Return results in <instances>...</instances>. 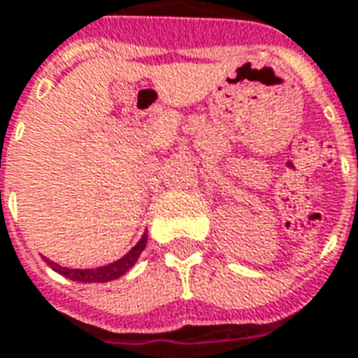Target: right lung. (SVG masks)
Instances as JSON below:
<instances>
[{
	"instance_id": "1",
	"label": "right lung",
	"mask_w": 358,
	"mask_h": 358,
	"mask_svg": "<svg viewBox=\"0 0 358 358\" xmlns=\"http://www.w3.org/2000/svg\"><path fill=\"white\" fill-rule=\"evenodd\" d=\"M147 240L148 233L145 231L139 242H137L124 257H120L116 262H112L108 263V265H103V267L96 268H69L61 267L59 263L51 262L49 257H43V259H45L47 265L53 268V271H57L59 275L66 276V278L76 280V282H110V280H116V278H120L122 275H125V273L137 263L139 255L143 254V250L147 246Z\"/></svg>"
}]
</instances>
